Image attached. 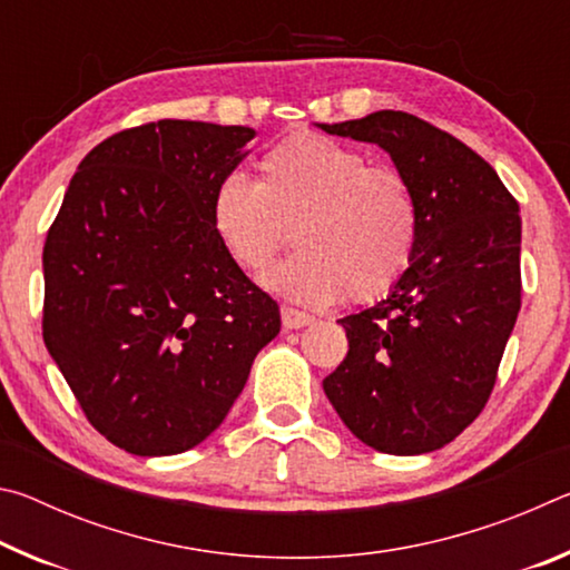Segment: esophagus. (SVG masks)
<instances>
[{
  "label": "esophagus",
  "mask_w": 570,
  "mask_h": 570,
  "mask_svg": "<svg viewBox=\"0 0 570 570\" xmlns=\"http://www.w3.org/2000/svg\"><path fill=\"white\" fill-rule=\"evenodd\" d=\"M282 322L284 330H304L314 322V316H308L306 312H298V308L292 306H282Z\"/></svg>",
  "instance_id": "esophagus-1"
}]
</instances>
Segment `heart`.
<instances>
[{
  "instance_id": "heart-1",
  "label": "heart",
  "mask_w": 570,
  "mask_h": 570,
  "mask_svg": "<svg viewBox=\"0 0 570 570\" xmlns=\"http://www.w3.org/2000/svg\"><path fill=\"white\" fill-rule=\"evenodd\" d=\"M210 226L244 272H262L288 238L298 246L264 276L306 306L350 294L372 302L407 274L420 244V206L400 170L360 150L298 132L264 153L258 180L230 173L210 198Z\"/></svg>"
}]
</instances>
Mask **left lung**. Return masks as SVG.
Returning <instances> with one entry per match:
<instances>
[{
  "label": "left lung",
  "mask_w": 570,
  "mask_h": 570,
  "mask_svg": "<svg viewBox=\"0 0 570 570\" xmlns=\"http://www.w3.org/2000/svg\"><path fill=\"white\" fill-rule=\"evenodd\" d=\"M320 128L390 153L420 206L412 266L387 298L340 320L350 352L324 392L364 445L440 450L485 407L518 320V200L475 150L410 112Z\"/></svg>",
  "instance_id": "left-lung-1"
}]
</instances>
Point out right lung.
<instances>
[{
    "label": "right lung",
    "instance_id": "obj_1",
    "mask_svg": "<svg viewBox=\"0 0 570 570\" xmlns=\"http://www.w3.org/2000/svg\"><path fill=\"white\" fill-rule=\"evenodd\" d=\"M254 135L200 120L115 132L77 166L47 234V352L92 428L132 455L204 442L282 330L210 226Z\"/></svg>",
    "mask_w": 570,
    "mask_h": 570
}]
</instances>
